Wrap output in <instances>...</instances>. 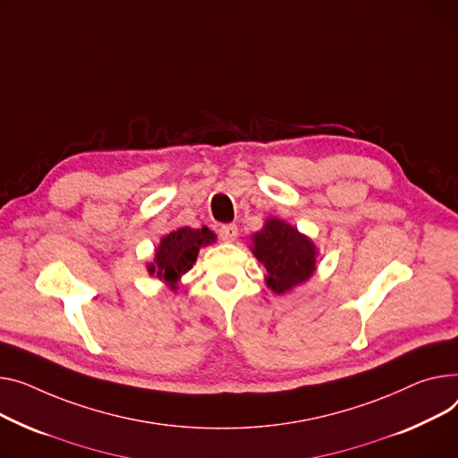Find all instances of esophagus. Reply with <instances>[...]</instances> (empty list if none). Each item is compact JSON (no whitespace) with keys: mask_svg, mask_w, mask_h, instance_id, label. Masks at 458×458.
Here are the masks:
<instances>
[{"mask_svg":"<svg viewBox=\"0 0 458 458\" xmlns=\"http://www.w3.org/2000/svg\"><path fill=\"white\" fill-rule=\"evenodd\" d=\"M237 235H239V230H237L235 225H223V226L219 228V237H221L223 241H226V242L235 241Z\"/></svg>","mask_w":458,"mask_h":458,"instance_id":"1","label":"esophagus"}]
</instances>
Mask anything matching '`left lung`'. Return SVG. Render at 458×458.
Segmentation results:
<instances>
[{
    "label": "left lung",
    "mask_w": 458,
    "mask_h": 458,
    "mask_svg": "<svg viewBox=\"0 0 458 458\" xmlns=\"http://www.w3.org/2000/svg\"><path fill=\"white\" fill-rule=\"evenodd\" d=\"M252 252L268 272L267 285L278 294L306 282L315 270L313 242L280 219H268L254 233Z\"/></svg>",
    "instance_id": "obj_1"
}]
</instances>
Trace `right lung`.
Instances as JSON below:
<instances>
[{
  "label": "right lung",
  "instance_id": "right-lung-1",
  "mask_svg": "<svg viewBox=\"0 0 458 458\" xmlns=\"http://www.w3.org/2000/svg\"><path fill=\"white\" fill-rule=\"evenodd\" d=\"M211 241H216V233L206 226L202 230H191L186 226L171 232L160 242L155 259L157 265L148 267L150 274L157 272L160 280L167 282L174 289L178 278L195 263L200 247L209 245Z\"/></svg>",
  "mask_w": 458,
  "mask_h": 458
}]
</instances>
